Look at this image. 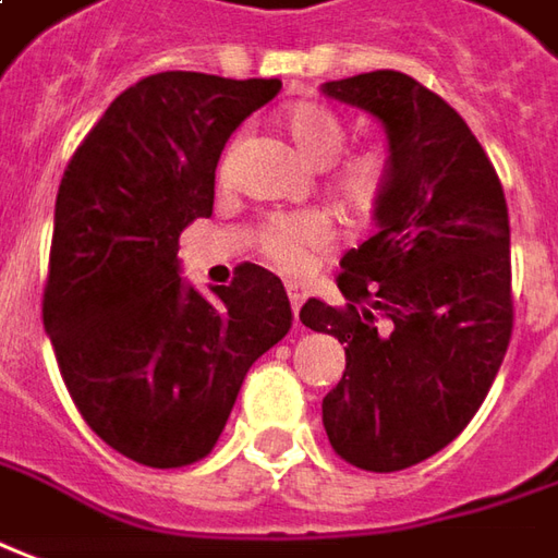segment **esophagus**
I'll use <instances>...</instances> for the list:
<instances>
[{
  "label": "esophagus",
  "instance_id": "esophagus-1",
  "mask_svg": "<svg viewBox=\"0 0 558 558\" xmlns=\"http://www.w3.org/2000/svg\"><path fill=\"white\" fill-rule=\"evenodd\" d=\"M287 295H290V308H293V314H299L305 295H308V287H305V283H287Z\"/></svg>",
  "mask_w": 558,
  "mask_h": 558
}]
</instances>
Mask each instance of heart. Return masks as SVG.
<instances>
[{"label": "heart", "mask_w": 558, "mask_h": 558, "mask_svg": "<svg viewBox=\"0 0 558 558\" xmlns=\"http://www.w3.org/2000/svg\"><path fill=\"white\" fill-rule=\"evenodd\" d=\"M278 121L295 151L311 165H327L336 158V151L342 149V121L324 104L295 100L280 112ZM226 170H229V158H222L219 177H226ZM388 185L390 155L385 149L348 151L329 168L332 195L357 214H373L385 198ZM332 241H336V229L329 216L317 210L268 216L256 234V244L265 259L290 275L308 271L311 265L317 263V256L332 247Z\"/></svg>", "instance_id": "b5f03b06"}]
</instances>
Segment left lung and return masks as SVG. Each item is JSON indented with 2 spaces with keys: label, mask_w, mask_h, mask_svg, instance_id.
<instances>
[{
  "label": "left lung",
  "mask_w": 558,
  "mask_h": 558,
  "mask_svg": "<svg viewBox=\"0 0 558 558\" xmlns=\"http://www.w3.org/2000/svg\"><path fill=\"white\" fill-rule=\"evenodd\" d=\"M324 94L373 112L390 146L378 231L342 256L344 308L299 320L344 342L324 427L360 470H407L483 407L513 332L510 219L498 173L464 119L407 72H360Z\"/></svg>",
  "instance_id": "obj_1"
}]
</instances>
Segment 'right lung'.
I'll return each mask as SVG.
<instances>
[{
	"mask_svg": "<svg viewBox=\"0 0 558 558\" xmlns=\"http://www.w3.org/2000/svg\"><path fill=\"white\" fill-rule=\"evenodd\" d=\"M278 78L155 72L121 90L63 170L41 320L72 403L116 452L170 470L210 454L290 299L263 265L214 299L177 275L180 231L214 214L219 155Z\"/></svg>",
	"mask_w": 558,
	"mask_h": 558,
	"instance_id": "right-lung-1",
	"label": "right lung"
}]
</instances>
